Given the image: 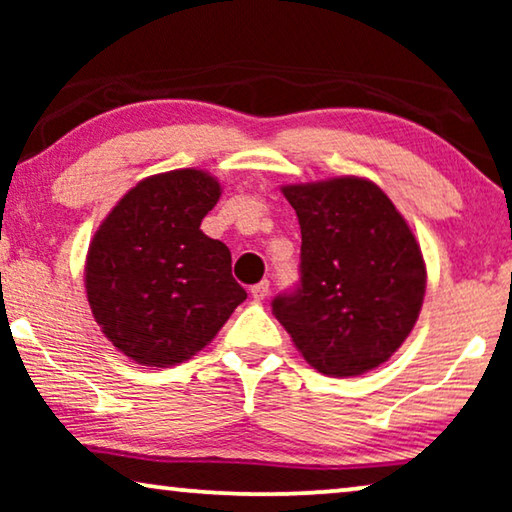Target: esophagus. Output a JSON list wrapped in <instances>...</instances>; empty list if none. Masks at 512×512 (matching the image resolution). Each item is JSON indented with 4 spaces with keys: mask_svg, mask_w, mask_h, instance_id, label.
I'll return each mask as SVG.
<instances>
[{
    "mask_svg": "<svg viewBox=\"0 0 512 512\" xmlns=\"http://www.w3.org/2000/svg\"><path fill=\"white\" fill-rule=\"evenodd\" d=\"M268 293H270V282H268V279H263V282H258V284L251 286V296H254L256 300H263L265 296H268Z\"/></svg>",
    "mask_w": 512,
    "mask_h": 512,
    "instance_id": "34e87169",
    "label": "esophagus"
}]
</instances>
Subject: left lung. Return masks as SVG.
<instances>
[{"instance_id":"obj_1","label":"left lung","mask_w":512,"mask_h":512,"mask_svg":"<svg viewBox=\"0 0 512 512\" xmlns=\"http://www.w3.org/2000/svg\"><path fill=\"white\" fill-rule=\"evenodd\" d=\"M296 209L300 282L272 300L298 352L319 373L354 377L389 359L415 326L426 289L419 244L373 181L284 186Z\"/></svg>"}]
</instances>
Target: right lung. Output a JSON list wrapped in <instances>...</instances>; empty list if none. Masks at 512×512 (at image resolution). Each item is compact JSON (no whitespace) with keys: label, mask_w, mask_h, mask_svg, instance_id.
I'll return each instance as SVG.
<instances>
[{"label":"right lung","mask_w":512,"mask_h":512,"mask_svg":"<svg viewBox=\"0 0 512 512\" xmlns=\"http://www.w3.org/2000/svg\"><path fill=\"white\" fill-rule=\"evenodd\" d=\"M219 195V181L200 170L156 174L123 195L90 242V310L142 366L191 359L247 298L226 244L200 230Z\"/></svg>","instance_id":"add662e5"}]
</instances>
